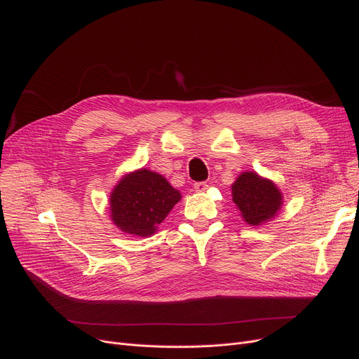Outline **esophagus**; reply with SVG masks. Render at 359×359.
Segmentation results:
<instances>
[{
	"instance_id": "34e87169",
	"label": "esophagus",
	"mask_w": 359,
	"mask_h": 359,
	"mask_svg": "<svg viewBox=\"0 0 359 359\" xmlns=\"http://www.w3.org/2000/svg\"><path fill=\"white\" fill-rule=\"evenodd\" d=\"M208 189H209V185L206 182H196L194 184V191H197V193H204Z\"/></svg>"
}]
</instances>
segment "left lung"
Segmentation results:
<instances>
[{"mask_svg":"<svg viewBox=\"0 0 359 359\" xmlns=\"http://www.w3.org/2000/svg\"><path fill=\"white\" fill-rule=\"evenodd\" d=\"M232 201L245 224L262 226L275 219L283 206L279 187L255 170H245L231 185Z\"/></svg>","mask_w":359,"mask_h":359,"instance_id":"1","label":"left lung"}]
</instances>
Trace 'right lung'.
I'll list each match as a JSON object with an SVG mask.
<instances>
[{
  "instance_id": "1",
  "label": "right lung",
  "mask_w": 359,
  "mask_h": 359,
  "mask_svg": "<svg viewBox=\"0 0 359 359\" xmlns=\"http://www.w3.org/2000/svg\"><path fill=\"white\" fill-rule=\"evenodd\" d=\"M181 200V193L168 180L140 168L123 175L109 196L112 224L124 233L150 236Z\"/></svg>"
}]
</instances>
